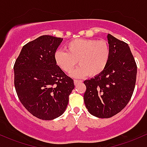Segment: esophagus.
I'll return each instance as SVG.
<instances>
[{
	"label": "esophagus",
	"instance_id": "1",
	"mask_svg": "<svg viewBox=\"0 0 147 147\" xmlns=\"http://www.w3.org/2000/svg\"><path fill=\"white\" fill-rule=\"evenodd\" d=\"M81 82H82V81H81V80H74V84H75V86H77V84H79L81 83Z\"/></svg>",
	"mask_w": 147,
	"mask_h": 147
}]
</instances>
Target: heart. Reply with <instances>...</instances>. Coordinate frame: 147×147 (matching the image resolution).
<instances>
[{"label": "heart", "instance_id": "heart-1", "mask_svg": "<svg viewBox=\"0 0 147 147\" xmlns=\"http://www.w3.org/2000/svg\"><path fill=\"white\" fill-rule=\"evenodd\" d=\"M65 48L67 52L61 49L54 52V61L66 73L73 70L78 61L80 65L71 73L75 78H82L88 75L98 76L109 63L111 50L105 40L75 39L67 43Z\"/></svg>", "mask_w": 147, "mask_h": 147}]
</instances>
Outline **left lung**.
<instances>
[{
	"label": "left lung",
	"mask_w": 147,
	"mask_h": 147,
	"mask_svg": "<svg viewBox=\"0 0 147 147\" xmlns=\"http://www.w3.org/2000/svg\"><path fill=\"white\" fill-rule=\"evenodd\" d=\"M111 50L109 63L102 73L84 82V100L88 112L98 118H110L126 106L136 82L137 65L127 43L107 35Z\"/></svg>",
	"instance_id": "left-lung-1"
}]
</instances>
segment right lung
I'll use <instances>...</instances> for the list:
<instances>
[{
  "instance_id": "right-lung-1",
  "label": "right lung",
  "mask_w": 147,
  "mask_h": 147,
  "mask_svg": "<svg viewBox=\"0 0 147 147\" xmlns=\"http://www.w3.org/2000/svg\"><path fill=\"white\" fill-rule=\"evenodd\" d=\"M63 38L42 35L22 49L14 65V86L20 102L31 114L52 120L65 112L73 80L56 64L54 52Z\"/></svg>"
}]
</instances>
